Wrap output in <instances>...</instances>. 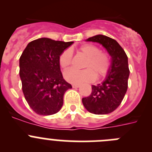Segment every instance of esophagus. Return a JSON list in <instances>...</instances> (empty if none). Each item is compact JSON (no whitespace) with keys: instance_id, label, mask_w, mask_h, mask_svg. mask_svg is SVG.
I'll list each match as a JSON object with an SVG mask.
<instances>
[{"instance_id":"34e87169","label":"esophagus","mask_w":152,"mask_h":152,"mask_svg":"<svg viewBox=\"0 0 152 152\" xmlns=\"http://www.w3.org/2000/svg\"><path fill=\"white\" fill-rule=\"evenodd\" d=\"M72 87H73L74 88H79V87H80V84H72Z\"/></svg>"}]
</instances>
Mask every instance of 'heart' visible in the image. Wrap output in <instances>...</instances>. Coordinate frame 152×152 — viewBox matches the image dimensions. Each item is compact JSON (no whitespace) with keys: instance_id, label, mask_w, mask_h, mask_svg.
Instances as JSON below:
<instances>
[{"instance_id":"b5f03b06","label":"heart","mask_w":152,"mask_h":152,"mask_svg":"<svg viewBox=\"0 0 152 152\" xmlns=\"http://www.w3.org/2000/svg\"><path fill=\"white\" fill-rule=\"evenodd\" d=\"M78 52L86 58L83 63L81 71L75 69L68 70L64 73L65 80L72 84H82L91 82L95 78L104 77L108 73L111 65V58L107 52L100 51V48L93 44H85L79 47ZM72 62V53L69 49H65L58 58L60 68L65 71Z\"/></svg>"}]
</instances>
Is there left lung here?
<instances>
[{"label": "left lung", "instance_id": "left-lung-1", "mask_svg": "<svg viewBox=\"0 0 152 152\" xmlns=\"http://www.w3.org/2000/svg\"><path fill=\"white\" fill-rule=\"evenodd\" d=\"M87 41L101 44L111 56L112 62L105 80L96 86L93 85L91 95L83 98L82 103L91 113H110L121 104L128 88V57L117 42L108 36L96 35Z\"/></svg>", "mask_w": 152, "mask_h": 152}]
</instances>
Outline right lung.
Listing matches in <instances>:
<instances>
[{
	"label": "right lung",
	"mask_w": 152,
	"mask_h": 152,
	"mask_svg": "<svg viewBox=\"0 0 152 152\" xmlns=\"http://www.w3.org/2000/svg\"><path fill=\"white\" fill-rule=\"evenodd\" d=\"M73 42L40 38L30 42L20 58V77L26 102L36 113L52 115L61 110L72 85L63 78L58 58Z\"/></svg>",
	"instance_id": "right-lung-1"
}]
</instances>
